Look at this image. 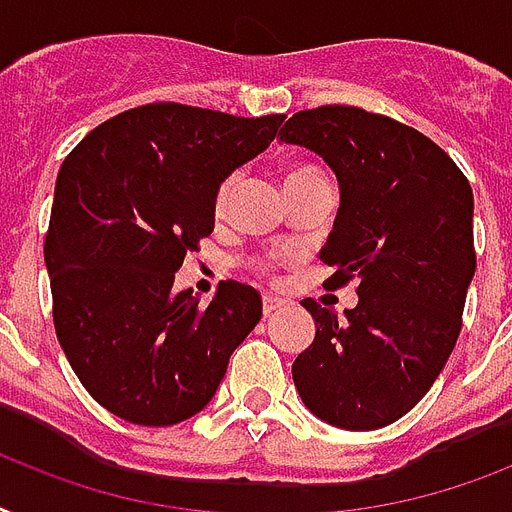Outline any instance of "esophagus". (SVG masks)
Returning a JSON list of instances; mask_svg holds the SVG:
<instances>
[{
  "label": "esophagus",
  "instance_id": "1",
  "mask_svg": "<svg viewBox=\"0 0 512 512\" xmlns=\"http://www.w3.org/2000/svg\"><path fill=\"white\" fill-rule=\"evenodd\" d=\"M288 301L285 299H277V296H264V301H261V307H264V315H272V312L283 310Z\"/></svg>",
  "mask_w": 512,
  "mask_h": 512
}]
</instances>
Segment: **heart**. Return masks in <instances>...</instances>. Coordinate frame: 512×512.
Returning a JSON list of instances; mask_svg holds the SVG:
<instances>
[{
    "mask_svg": "<svg viewBox=\"0 0 512 512\" xmlns=\"http://www.w3.org/2000/svg\"><path fill=\"white\" fill-rule=\"evenodd\" d=\"M304 176H318V170L291 168L288 170V176H285V181H291V178H304ZM232 186H235V178H227V181L219 186V194H216V211H224V208H227V200H229V194H232Z\"/></svg>",
    "mask_w": 512,
    "mask_h": 512,
    "instance_id": "1",
    "label": "heart"
}]
</instances>
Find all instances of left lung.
<instances>
[{
  "label": "left lung",
  "instance_id": "obj_1",
  "mask_svg": "<svg viewBox=\"0 0 512 512\" xmlns=\"http://www.w3.org/2000/svg\"><path fill=\"white\" fill-rule=\"evenodd\" d=\"M283 144L310 149L339 181L320 261L331 288L358 280V304L304 299L315 339L293 360L304 406L342 430H379L425 398L446 366L475 275L473 189L419 130L358 106L296 112Z\"/></svg>",
  "mask_w": 512,
  "mask_h": 512
}]
</instances>
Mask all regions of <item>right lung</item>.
Instances as JSON below:
<instances>
[{
  "instance_id": "add662e5",
  "label": "right lung",
  "mask_w": 512,
  "mask_h": 512,
  "mask_svg": "<svg viewBox=\"0 0 512 512\" xmlns=\"http://www.w3.org/2000/svg\"><path fill=\"white\" fill-rule=\"evenodd\" d=\"M283 120L146 104L90 130L63 160L45 237L55 334L82 387L125 422L194 417L261 320L251 285L221 283L202 307L173 280L213 232L219 186Z\"/></svg>"
}]
</instances>
